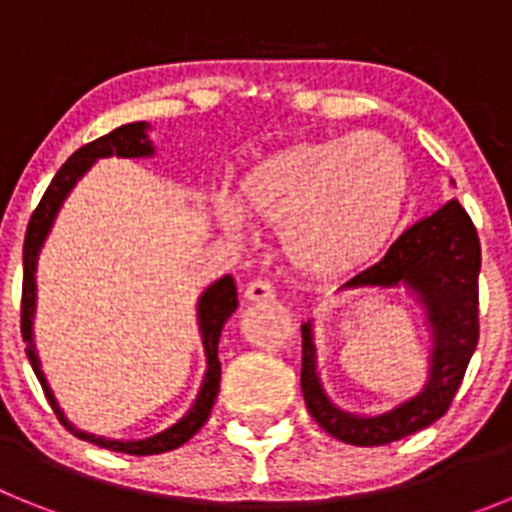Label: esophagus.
Segmentation results:
<instances>
[{"instance_id": "1", "label": "esophagus", "mask_w": 512, "mask_h": 512, "mask_svg": "<svg viewBox=\"0 0 512 512\" xmlns=\"http://www.w3.org/2000/svg\"><path fill=\"white\" fill-rule=\"evenodd\" d=\"M274 297H277L274 295V287H271L269 282H264V279H253V282L246 287L248 302H271Z\"/></svg>"}]
</instances>
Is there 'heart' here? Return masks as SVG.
I'll list each match as a JSON object with an SVG mask.
<instances>
[{"label":"heart","instance_id":"obj_1","mask_svg":"<svg viewBox=\"0 0 512 512\" xmlns=\"http://www.w3.org/2000/svg\"><path fill=\"white\" fill-rule=\"evenodd\" d=\"M410 197V164L395 140L346 133L271 153L243 174L241 204L282 225L289 264L336 277L377 259L397 233ZM217 223L241 233L246 217L220 197Z\"/></svg>","mask_w":512,"mask_h":512}]
</instances>
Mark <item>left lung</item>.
Segmentation results:
<instances>
[{
  "label": "left lung",
  "instance_id": "left-lung-1",
  "mask_svg": "<svg viewBox=\"0 0 512 512\" xmlns=\"http://www.w3.org/2000/svg\"><path fill=\"white\" fill-rule=\"evenodd\" d=\"M479 266L477 228L459 200H449L405 230L382 261L341 284V289L405 287L431 330L423 390L384 413H348L330 400L318 374L315 325L302 323V395L323 431L351 446H382L428 428L449 410L479 341Z\"/></svg>",
  "mask_w": 512,
  "mask_h": 512
}]
</instances>
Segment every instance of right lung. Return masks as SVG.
Returning <instances> with one entry per match:
<instances>
[{
  "instance_id": "right-lung-1",
  "label": "right lung",
  "mask_w": 512,
  "mask_h": 512,
  "mask_svg": "<svg viewBox=\"0 0 512 512\" xmlns=\"http://www.w3.org/2000/svg\"><path fill=\"white\" fill-rule=\"evenodd\" d=\"M151 125L148 122H128L120 125L112 133L102 135V138L92 140L87 146H81L66 164L58 169L53 176L51 187L45 189L43 200L35 207L30 223H27L25 233V246H22V341L27 343V359L33 366L35 377H38L40 387H43L45 397L51 402V408L56 410L58 420H61L76 438L89 443H97L102 449L117 451V454H133V456H151V454H164V451L179 449L182 443H187L194 433L200 431L202 425L210 418V410L215 405L217 390H220V359H217V343H220V333H223L225 323L238 307V292H235V282L230 274L220 277L212 282L197 300V325H200V338L202 348H205L207 369L202 377L200 392L194 397L192 408L169 425L166 431L153 433L148 438H138V441H120V438H104L94 436V433L79 431L66 415H63L61 405H58L56 395H53L51 384L45 379L43 366H40L38 348H35V333H33V320H35V305H38V284H35V271H38V256L45 246V238L51 233L53 223H56L58 210L76 187L81 176L97 164L99 158H151L156 153L153 140L148 138Z\"/></svg>"
}]
</instances>
